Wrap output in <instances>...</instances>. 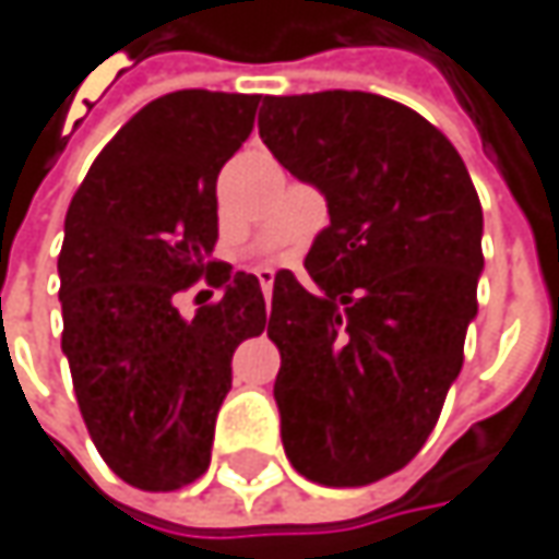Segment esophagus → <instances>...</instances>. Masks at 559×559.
I'll list each match as a JSON object with an SVG mask.
<instances>
[{
  "label": "esophagus",
  "mask_w": 559,
  "mask_h": 559,
  "mask_svg": "<svg viewBox=\"0 0 559 559\" xmlns=\"http://www.w3.org/2000/svg\"><path fill=\"white\" fill-rule=\"evenodd\" d=\"M258 280H261L264 298L270 301V293H273V270H261V273H258Z\"/></svg>",
  "instance_id": "34e87169"
}]
</instances>
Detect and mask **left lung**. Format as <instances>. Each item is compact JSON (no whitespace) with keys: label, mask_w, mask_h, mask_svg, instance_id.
Returning a JSON list of instances; mask_svg holds the SVG:
<instances>
[{"label":"left lung","mask_w":559,"mask_h":559,"mask_svg":"<svg viewBox=\"0 0 559 559\" xmlns=\"http://www.w3.org/2000/svg\"><path fill=\"white\" fill-rule=\"evenodd\" d=\"M261 141L326 201L305 289L273 280L266 336L286 456L326 488L400 472L433 431L478 314L485 216L456 147L365 91L264 97Z\"/></svg>","instance_id":"left-lung-1"}]
</instances>
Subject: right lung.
I'll return each instance as SVG.
<instances>
[{
  "label": "right lung",
  "instance_id": "add662e5",
  "mask_svg": "<svg viewBox=\"0 0 559 559\" xmlns=\"http://www.w3.org/2000/svg\"><path fill=\"white\" fill-rule=\"evenodd\" d=\"M258 94L176 91L147 103L94 159L66 213L62 352L103 462L141 490L210 465L233 352L266 326L254 273L213 261L216 176L254 128ZM201 275L224 298L182 319Z\"/></svg>",
  "mask_w": 559,
  "mask_h": 559
}]
</instances>
